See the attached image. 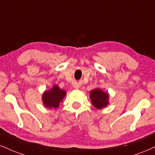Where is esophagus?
Here are the masks:
<instances>
[{"mask_svg":"<svg viewBox=\"0 0 155 155\" xmlns=\"http://www.w3.org/2000/svg\"><path fill=\"white\" fill-rule=\"evenodd\" d=\"M74 87H75V88H78V87H79V86H78V85H74Z\"/></svg>","mask_w":155,"mask_h":155,"instance_id":"1","label":"esophagus"}]
</instances>
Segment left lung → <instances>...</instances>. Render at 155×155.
Here are the masks:
<instances>
[{"instance_id": "obj_1", "label": "left lung", "mask_w": 155, "mask_h": 155, "mask_svg": "<svg viewBox=\"0 0 155 155\" xmlns=\"http://www.w3.org/2000/svg\"><path fill=\"white\" fill-rule=\"evenodd\" d=\"M90 98L93 106L96 109H102L109 104V93L99 87L93 89L90 92Z\"/></svg>"}]
</instances>
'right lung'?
Returning <instances> with one entry per match:
<instances>
[{"instance_id":"obj_1","label":"right lung","mask_w":155,"mask_h":155,"mask_svg":"<svg viewBox=\"0 0 155 155\" xmlns=\"http://www.w3.org/2000/svg\"><path fill=\"white\" fill-rule=\"evenodd\" d=\"M66 94L65 91L61 89L58 85H54L50 90L43 93L41 97L43 105L45 108L55 109L60 106V102H62Z\"/></svg>"}]
</instances>
